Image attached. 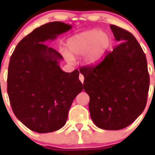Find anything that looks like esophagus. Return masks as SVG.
Segmentation results:
<instances>
[{"instance_id": "34e87169", "label": "esophagus", "mask_w": 155, "mask_h": 155, "mask_svg": "<svg viewBox=\"0 0 155 155\" xmlns=\"http://www.w3.org/2000/svg\"><path fill=\"white\" fill-rule=\"evenodd\" d=\"M79 80L81 81V82H82V83H83V82H84V76H83V75H82V74H79Z\"/></svg>"}]
</instances>
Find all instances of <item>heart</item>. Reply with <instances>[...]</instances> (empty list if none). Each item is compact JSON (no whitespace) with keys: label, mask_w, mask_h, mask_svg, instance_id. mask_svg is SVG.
Returning a JSON list of instances; mask_svg holds the SVG:
<instances>
[{"label":"heart","mask_w":155,"mask_h":155,"mask_svg":"<svg viewBox=\"0 0 155 155\" xmlns=\"http://www.w3.org/2000/svg\"><path fill=\"white\" fill-rule=\"evenodd\" d=\"M110 44V37L107 33L94 29L75 34L66 41L67 51L63 54L69 61L74 56L83 55V61L92 64L97 61L107 51Z\"/></svg>","instance_id":"obj_1"}]
</instances>
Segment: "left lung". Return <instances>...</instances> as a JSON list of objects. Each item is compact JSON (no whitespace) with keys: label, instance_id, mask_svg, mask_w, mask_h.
Masks as SVG:
<instances>
[{"label":"left lung","instance_id":"obj_1","mask_svg":"<svg viewBox=\"0 0 155 155\" xmlns=\"http://www.w3.org/2000/svg\"><path fill=\"white\" fill-rule=\"evenodd\" d=\"M110 28L118 46L96 67L79 71L85 77L93 122L101 129L117 130L130 125L144 110L149 75L145 54L134 36L113 25Z\"/></svg>","mask_w":155,"mask_h":155}]
</instances>
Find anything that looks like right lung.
<instances>
[{
    "mask_svg": "<svg viewBox=\"0 0 155 155\" xmlns=\"http://www.w3.org/2000/svg\"><path fill=\"white\" fill-rule=\"evenodd\" d=\"M71 28L61 21L43 25L24 37L10 58L7 93L11 107L16 118L37 133L64 126L73 100L83 89L79 71H63L61 54L44 44Z\"/></svg>",
    "mask_w": 155,
    "mask_h": 155,
    "instance_id": "right-lung-1",
    "label": "right lung"
}]
</instances>
